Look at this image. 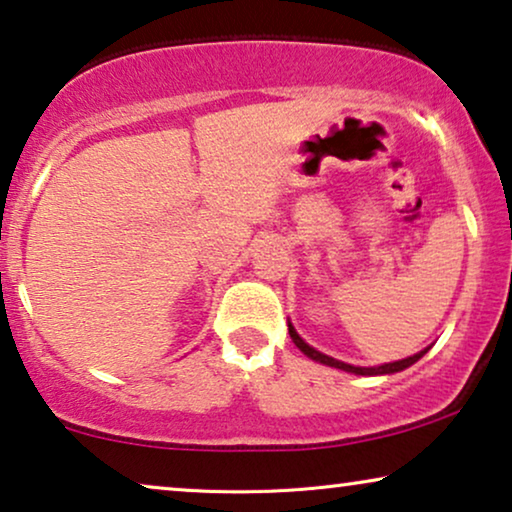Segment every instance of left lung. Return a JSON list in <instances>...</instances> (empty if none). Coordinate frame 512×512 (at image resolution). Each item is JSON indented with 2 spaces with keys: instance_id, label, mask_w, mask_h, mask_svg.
Returning <instances> with one entry per match:
<instances>
[{
  "instance_id": "8db88e82",
  "label": "left lung",
  "mask_w": 512,
  "mask_h": 512,
  "mask_svg": "<svg viewBox=\"0 0 512 512\" xmlns=\"http://www.w3.org/2000/svg\"><path fill=\"white\" fill-rule=\"evenodd\" d=\"M289 335H291V340L296 342V347L300 349V352H303L305 356H310L312 361H317V363H324V366H331V368L345 370V373H354V375H391V373H398V370H405V368H410L412 363L419 361V359H422V356H424L426 352H429V347H426V349H422V352H417L415 356H408V359H401V361H394V363H384V366L363 368V366H352V363L338 361V359H333V356H326V354L317 352V349L310 347V345H307V342H305L303 338H300V335L296 333V328H293L291 324H289Z\"/></svg>"
}]
</instances>
